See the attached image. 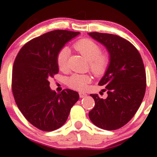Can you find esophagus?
Returning <instances> with one entry per match:
<instances>
[{
  "instance_id": "esophagus-1",
  "label": "esophagus",
  "mask_w": 157,
  "mask_h": 157,
  "mask_svg": "<svg viewBox=\"0 0 157 157\" xmlns=\"http://www.w3.org/2000/svg\"><path fill=\"white\" fill-rule=\"evenodd\" d=\"M87 94L86 93H84V92H79V97H80L81 98H84V97H86Z\"/></svg>"
}]
</instances>
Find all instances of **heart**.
<instances>
[{"label": "heart", "mask_w": 157, "mask_h": 157, "mask_svg": "<svg viewBox=\"0 0 157 157\" xmlns=\"http://www.w3.org/2000/svg\"><path fill=\"white\" fill-rule=\"evenodd\" d=\"M74 49L89 62L90 71L97 76H101L106 72L109 66V57L101 53V48L95 42L89 38L79 40L73 45ZM69 50L67 48L60 49L57 55V64L59 70L67 68ZM92 82V78L88 75L74 74L67 79V85L74 90L82 91Z\"/></svg>", "instance_id": "b5f03b06"}]
</instances>
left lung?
Returning a JSON list of instances; mask_svg holds the SVG:
<instances>
[{
  "mask_svg": "<svg viewBox=\"0 0 157 157\" xmlns=\"http://www.w3.org/2000/svg\"><path fill=\"white\" fill-rule=\"evenodd\" d=\"M105 46L110 63L100 86H105L108 97L91 94L94 107L89 113L92 122L100 128L115 130L130 121L140 107L146 87V71L138 49L124 38L109 33H89Z\"/></svg>",
  "mask_w": 157,
  "mask_h": 157,
  "instance_id": "8db88e82",
  "label": "left lung"
}]
</instances>
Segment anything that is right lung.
Masks as SVG:
<instances>
[{"instance_id": "1", "label": "right lung", "mask_w": 157, "mask_h": 157, "mask_svg": "<svg viewBox=\"0 0 157 157\" xmlns=\"http://www.w3.org/2000/svg\"><path fill=\"white\" fill-rule=\"evenodd\" d=\"M78 32L57 30L30 40L19 50L13 65V95L19 111L40 130H55L65 123L78 93L52 91L49 80L59 72L57 55Z\"/></svg>"}]
</instances>
